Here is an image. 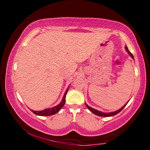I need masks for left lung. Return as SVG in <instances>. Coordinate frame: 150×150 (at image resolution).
I'll return each instance as SVG.
<instances>
[{
  "mask_svg": "<svg viewBox=\"0 0 150 150\" xmlns=\"http://www.w3.org/2000/svg\"><path fill=\"white\" fill-rule=\"evenodd\" d=\"M125 48H126V50L127 51V52H128V54H129V55H130V56L134 59L133 55L132 54V53L130 52V51L128 50V47H127V46H126ZM127 104H128V103H127L125 105H124V106H122V107L120 109H119V110H116V111H115V112H108V113L103 112H100V111H98V110H95V109H94V108H93L90 107L89 106H88V105H87V104H85V105H86V106H87V107L88 109H89V110H90L91 112H93V114H95V115H97V116H105V117H107V116H114V115H117L118 113L120 112L122 110V109H123L124 107H125Z\"/></svg>",
  "mask_w": 150,
  "mask_h": 150,
  "instance_id": "left-lung-1",
  "label": "left lung"
}]
</instances>
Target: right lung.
Listing matches in <instances>:
<instances>
[{
	"label": "right lung",
	"instance_id": "right-lung-1",
	"mask_svg": "<svg viewBox=\"0 0 150 150\" xmlns=\"http://www.w3.org/2000/svg\"><path fill=\"white\" fill-rule=\"evenodd\" d=\"M68 89H69V87H68L67 89L65 91L64 96H63V98L62 99V101L58 105L55 106L53 108L44 109V110H41V111H34L32 110L31 111H32V112L34 113L35 115H38V116H51V115H55V114L61 110V108H62L63 106H64L65 103V96H66V94H67V93Z\"/></svg>",
	"mask_w": 150,
	"mask_h": 150
}]
</instances>
